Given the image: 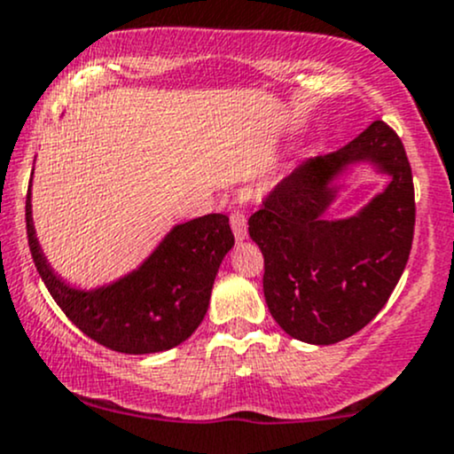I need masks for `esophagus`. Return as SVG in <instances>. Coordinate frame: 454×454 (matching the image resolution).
I'll return each instance as SVG.
<instances>
[{"mask_svg": "<svg viewBox=\"0 0 454 454\" xmlns=\"http://www.w3.org/2000/svg\"><path fill=\"white\" fill-rule=\"evenodd\" d=\"M231 226L237 241H245V239H247V217H245L243 211L237 209L231 213Z\"/></svg>", "mask_w": 454, "mask_h": 454, "instance_id": "34e87169", "label": "esophagus"}]
</instances>
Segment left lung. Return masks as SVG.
Listing matches in <instances>:
<instances>
[{
	"label": "left lung",
	"mask_w": 454,
	"mask_h": 454,
	"mask_svg": "<svg viewBox=\"0 0 454 454\" xmlns=\"http://www.w3.org/2000/svg\"><path fill=\"white\" fill-rule=\"evenodd\" d=\"M372 160L391 184L358 216L324 220L330 181L350 163ZM416 202L403 143L384 121L335 153L305 161L269 192L249 217L264 256L270 316L294 340L328 346L367 326L387 305L408 264Z\"/></svg>",
	"instance_id": "left-lung-1"
}]
</instances>
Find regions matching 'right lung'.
Listing matches in <instances>:
<instances>
[{"label":"right lung","mask_w":454,"mask_h":454,"mask_svg":"<svg viewBox=\"0 0 454 454\" xmlns=\"http://www.w3.org/2000/svg\"><path fill=\"white\" fill-rule=\"evenodd\" d=\"M25 222L31 258L55 303L87 337L121 354H153L185 341L205 317L217 269L234 245L226 215L196 217L175 226L128 278L82 293L46 264L31 223L29 194Z\"/></svg>","instance_id":"1"}]
</instances>
